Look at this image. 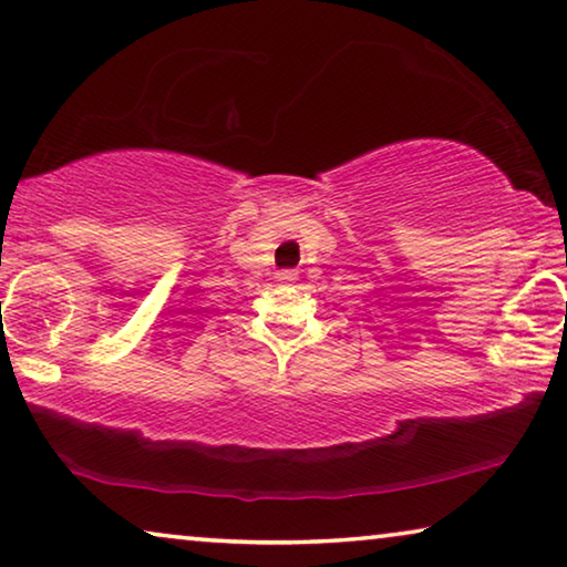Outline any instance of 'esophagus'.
Segmentation results:
<instances>
[{"label": "esophagus", "instance_id": "obj_1", "mask_svg": "<svg viewBox=\"0 0 567 567\" xmlns=\"http://www.w3.org/2000/svg\"><path fill=\"white\" fill-rule=\"evenodd\" d=\"M296 276H299L296 271H278V274H276V278H278V281H281V284H293Z\"/></svg>", "mask_w": 567, "mask_h": 567}]
</instances>
